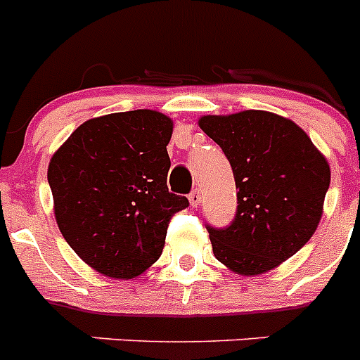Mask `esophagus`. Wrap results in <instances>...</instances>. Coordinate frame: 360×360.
Wrapping results in <instances>:
<instances>
[{
  "instance_id": "1",
  "label": "esophagus",
  "mask_w": 360,
  "mask_h": 360,
  "mask_svg": "<svg viewBox=\"0 0 360 360\" xmlns=\"http://www.w3.org/2000/svg\"><path fill=\"white\" fill-rule=\"evenodd\" d=\"M189 202L193 207H196V205H200V202H202V193H200L198 189H195L193 193L189 195Z\"/></svg>"
}]
</instances>
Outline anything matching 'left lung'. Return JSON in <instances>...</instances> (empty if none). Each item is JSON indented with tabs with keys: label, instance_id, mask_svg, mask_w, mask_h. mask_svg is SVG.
<instances>
[{
	"label": "left lung",
	"instance_id": "obj_1",
	"mask_svg": "<svg viewBox=\"0 0 360 360\" xmlns=\"http://www.w3.org/2000/svg\"><path fill=\"white\" fill-rule=\"evenodd\" d=\"M198 124L231 162L238 189L232 224L207 227L216 259L241 276L276 269L319 225L328 162L297 124L270 111L205 115Z\"/></svg>",
	"mask_w": 360,
	"mask_h": 360
}]
</instances>
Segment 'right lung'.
<instances>
[{
  "label": "right lung",
  "instance_id": "right-lung-1",
  "mask_svg": "<svg viewBox=\"0 0 360 360\" xmlns=\"http://www.w3.org/2000/svg\"><path fill=\"white\" fill-rule=\"evenodd\" d=\"M173 120L135 110L81 124L53 153L49 184L66 243L98 274L141 276L160 257L167 224L189 205L167 189Z\"/></svg>",
  "mask_w": 360,
  "mask_h": 360
}]
</instances>
